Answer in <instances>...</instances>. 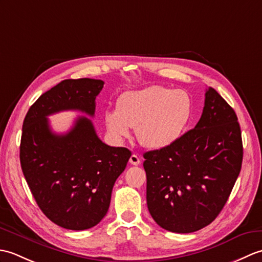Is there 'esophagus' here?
Segmentation results:
<instances>
[{
    "label": "esophagus",
    "mask_w": 262,
    "mask_h": 262,
    "mask_svg": "<svg viewBox=\"0 0 262 262\" xmlns=\"http://www.w3.org/2000/svg\"><path fill=\"white\" fill-rule=\"evenodd\" d=\"M129 163L133 164V165H138V164H140L141 163V160H140V158H138V155L133 154L132 157L129 158Z\"/></svg>",
    "instance_id": "esophagus-1"
}]
</instances>
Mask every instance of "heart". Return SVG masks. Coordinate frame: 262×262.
I'll return each mask as SVG.
<instances>
[{
	"label": "heart",
	"mask_w": 262,
	"mask_h": 262,
	"mask_svg": "<svg viewBox=\"0 0 262 262\" xmlns=\"http://www.w3.org/2000/svg\"><path fill=\"white\" fill-rule=\"evenodd\" d=\"M192 114V99L187 91L152 85L121 94L117 109L104 113L103 122L117 142L129 137L133 127L142 145L161 149L180 140Z\"/></svg>",
	"instance_id": "obj_1"
}]
</instances>
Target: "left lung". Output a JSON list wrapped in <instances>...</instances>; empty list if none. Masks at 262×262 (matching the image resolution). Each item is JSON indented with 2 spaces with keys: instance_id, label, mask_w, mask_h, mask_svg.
<instances>
[{
  "instance_id": "left-lung-1",
  "label": "left lung",
  "mask_w": 262,
  "mask_h": 262,
  "mask_svg": "<svg viewBox=\"0 0 262 262\" xmlns=\"http://www.w3.org/2000/svg\"><path fill=\"white\" fill-rule=\"evenodd\" d=\"M144 159L147 208L158 225L176 233L203 229L223 209L241 171L235 111L208 88L193 129L171 146L144 153Z\"/></svg>"
}]
</instances>
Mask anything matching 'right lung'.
I'll list each match as a JSON object with an SVG mask.
<instances>
[{"label": "right lung", "instance_id": "1", "mask_svg": "<svg viewBox=\"0 0 262 262\" xmlns=\"http://www.w3.org/2000/svg\"><path fill=\"white\" fill-rule=\"evenodd\" d=\"M103 83L62 81L37 99L22 125L20 163L28 186L42 213L68 230L91 229L103 219L132 152L104 144L86 117L65 134L54 133L47 117L66 110L93 117Z\"/></svg>", "mask_w": 262, "mask_h": 262}]
</instances>
